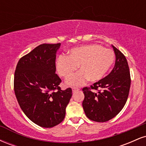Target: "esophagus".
Returning <instances> with one entry per match:
<instances>
[{"label": "esophagus", "mask_w": 146, "mask_h": 146, "mask_svg": "<svg viewBox=\"0 0 146 146\" xmlns=\"http://www.w3.org/2000/svg\"><path fill=\"white\" fill-rule=\"evenodd\" d=\"M72 90H73V93H75V92L78 91L80 89H79L78 87H73V88H72Z\"/></svg>", "instance_id": "1"}]
</instances>
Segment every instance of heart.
I'll use <instances>...</instances> for the list:
<instances>
[{
  "instance_id": "b5f03b06",
  "label": "heart",
  "mask_w": 146,
  "mask_h": 146,
  "mask_svg": "<svg viewBox=\"0 0 146 146\" xmlns=\"http://www.w3.org/2000/svg\"><path fill=\"white\" fill-rule=\"evenodd\" d=\"M115 60L113 50L98 44H91L74 48L67 56L60 55L57 59L56 66L62 77L68 78L78 69L80 71L68 78L66 84L80 86L89 79L98 82L106 75Z\"/></svg>"
}]
</instances>
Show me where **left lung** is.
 <instances>
[{
	"label": "left lung",
	"mask_w": 146,
	"mask_h": 146,
	"mask_svg": "<svg viewBox=\"0 0 146 146\" xmlns=\"http://www.w3.org/2000/svg\"><path fill=\"white\" fill-rule=\"evenodd\" d=\"M115 52V66L104 78L90 87L82 88V106L86 117L92 121L105 122L119 113L128 100L130 91V70L124 55L112 45ZM91 90H98V93Z\"/></svg>",
	"instance_id": "obj_1"
}]
</instances>
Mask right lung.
Masks as SVG:
<instances>
[{"label":"right lung","mask_w":146,"mask_h":146,"mask_svg":"<svg viewBox=\"0 0 146 146\" xmlns=\"http://www.w3.org/2000/svg\"><path fill=\"white\" fill-rule=\"evenodd\" d=\"M57 44H42L22 57L14 73L15 95L21 109L36 124L52 128L65 117L72 96L71 88L62 90L56 73Z\"/></svg>","instance_id":"add662e5"}]
</instances>
